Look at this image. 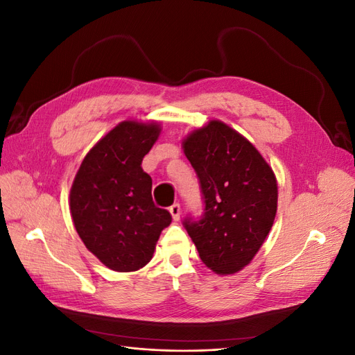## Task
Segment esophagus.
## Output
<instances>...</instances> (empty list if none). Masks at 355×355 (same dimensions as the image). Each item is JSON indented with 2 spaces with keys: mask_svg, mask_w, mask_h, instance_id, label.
Listing matches in <instances>:
<instances>
[{
  "mask_svg": "<svg viewBox=\"0 0 355 355\" xmlns=\"http://www.w3.org/2000/svg\"><path fill=\"white\" fill-rule=\"evenodd\" d=\"M168 211L171 213V216H173L175 220H179V219H180V204H179V202L171 204V206L168 207Z\"/></svg>",
  "mask_w": 355,
  "mask_h": 355,
  "instance_id": "obj_1",
  "label": "esophagus"
}]
</instances>
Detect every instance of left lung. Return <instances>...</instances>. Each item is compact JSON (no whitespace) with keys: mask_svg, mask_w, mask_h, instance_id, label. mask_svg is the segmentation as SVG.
Instances as JSON below:
<instances>
[{"mask_svg":"<svg viewBox=\"0 0 355 355\" xmlns=\"http://www.w3.org/2000/svg\"><path fill=\"white\" fill-rule=\"evenodd\" d=\"M184 151L194 167L204 211L184 227L200 259L218 274L249 263L271 231L277 213V180L257 149L220 121L191 133Z\"/></svg>","mask_w":355,"mask_h":355,"instance_id":"left-lung-1","label":"left lung"}]
</instances>
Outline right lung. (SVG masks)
<instances>
[{"instance_id": "right-lung-1", "label": "right lung", "mask_w": 355, "mask_h": 355, "mask_svg": "<svg viewBox=\"0 0 355 355\" xmlns=\"http://www.w3.org/2000/svg\"><path fill=\"white\" fill-rule=\"evenodd\" d=\"M159 127L123 121L85 155L71 188V214L85 247L118 272L136 271L154 254L171 214L153 201V179L142 170Z\"/></svg>"}]
</instances>
